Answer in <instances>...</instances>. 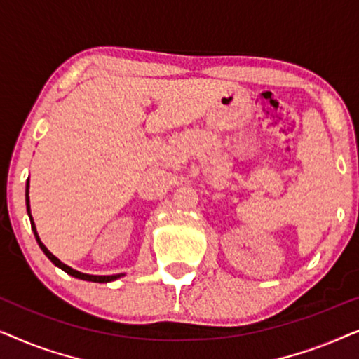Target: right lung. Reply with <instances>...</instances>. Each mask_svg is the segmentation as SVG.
I'll use <instances>...</instances> for the list:
<instances>
[{
	"label": "right lung",
	"mask_w": 359,
	"mask_h": 359,
	"mask_svg": "<svg viewBox=\"0 0 359 359\" xmlns=\"http://www.w3.org/2000/svg\"><path fill=\"white\" fill-rule=\"evenodd\" d=\"M26 205H27V214H29V219H31V227H32V230H34V235H36V240H37L39 247H41L42 252L46 253V257H47L48 259H50V262H52L53 264H55V266H58L60 269H63V271L68 273V274H70V276H73V278L83 279V281H91V283H111V281H114V279H117V278L124 276V274H112V276H95V274H85V273H80V271H76V269H73V268H70V266H67V264H65V263H62L60 259H58V258L55 257V255H52L50 252H48L46 245H43V243L41 242V238H39L37 230H36V224H34L32 215H31V204H29V180H27V184H26Z\"/></svg>",
	"instance_id": "obj_1"
}]
</instances>
